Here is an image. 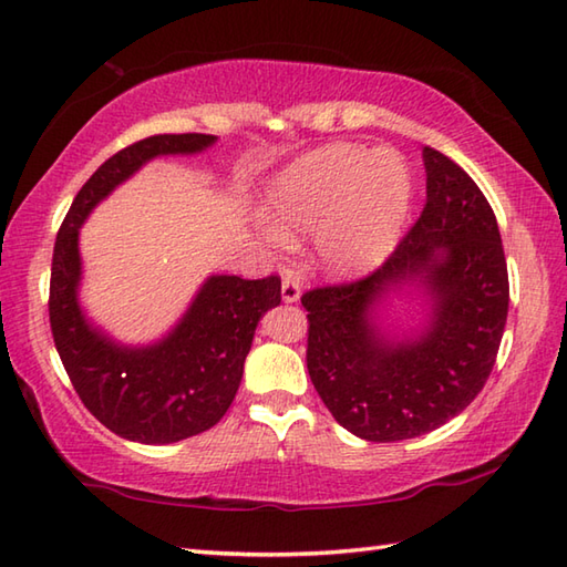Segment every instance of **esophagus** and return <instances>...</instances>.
<instances>
[{"instance_id": "esophagus-1", "label": "esophagus", "mask_w": 567, "mask_h": 567, "mask_svg": "<svg viewBox=\"0 0 567 567\" xmlns=\"http://www.w3.org/2000/svg\"><path fill=\"white\" fill-rule=\"evenodd\" d=\"M299 295H302L299 280L292 272H285V277H282V299H285V302H297Z\"/></svg>"}]
</instances>
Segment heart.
Segmentation results:
<instances>
[{
  "instance_id": "heart-1",
  "label": "heart",
  "mask_w": 567,
  "mask_h": 567,
  "mask_svg": "<svg viewBox=\"0 0 567 567\" xmlns=\"http://www.w3.org/2000/svg\"><path fill=\"white\" fill-rule=\"evenodd\" d=\"M414 183L402 155L333 143L302 155L270 187L275 221L262 234L275 248L290 234L315 231V252L331 275H358L378 265L402 234Z\"/></svg>"
}]
</instances>
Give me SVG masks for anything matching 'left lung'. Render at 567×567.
<instances>
[{
    "mask_svg": "<svg viewBox=\"0 0 567 567\" xmlns=\"http://www.w3.org/2000/svg\"><path fill=\"white\" fill-rule=\"evenodd\" d=\"M426 204L378 270L302 295L307 368L321 402L355 436L392 443L461 414L485 388L509 311V275L489 202L461 165L424 148ZM421 276L437 299L432 327L392 347L371 305Z\"/></svg>",
    "mask_w": 567,
    "mask_h": 567,
    "instance_id": "8db88e82",
    "label": "left lung"
}]
</instances>
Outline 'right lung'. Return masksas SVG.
Wrapping results in <instances>:
<instances>
[{"instance_id":"obj_1","label":"right lung","mask_w":567,"mask_h":567,"mask_svg":"<svg viewBox=\"0 0 567 567\" xmlns=\"http://www.w3.org/2000/svg\"><path fill=\"white\" fill-rule=\"evenodd\" d=\"M212 143L207 134H158L114 153L82 185L55 238L48 317L58 355L90 414L128 441L175 443L212 429L234 402L260 317L282 299L277 275H214L175 331L148 348L116 346L82 317L78 234L94 204L155 155Z\"/></svg>"}]
</instances>
